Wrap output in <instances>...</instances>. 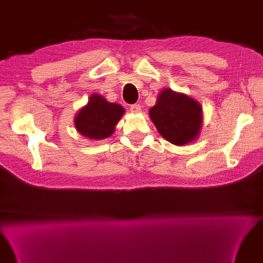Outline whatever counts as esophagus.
Here are the masks:
<instances>
[{"label":"esophagus","instance_id":"1","mask_svg":"<svg viewBox=\"0 0 263 263\" xmlns=\"http://www.w3.org/2000/svg\"><path fill=\"white\" fill-rule=\"evenodd\" d=\"M130 110H131L132 112H135V114H138V112L141 111V105H139V104L131 105Z\"/></svg>","mask_w":263,"mask_h":263}]
</instances>
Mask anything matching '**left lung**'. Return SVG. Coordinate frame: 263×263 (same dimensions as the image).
<instances>
[{"mask_svg":"<svg viewBox=\"0 0 263 263\" xmlns=\"http://www.w3.org/2000/svg\"><path fill=\"white\" fill-rule=\"evenodd\" d=\"M149 116L159 135L177 146L197 139L202 126V107L198 102L171 89L159 93Z\"/></svg>","mask_w":263,"mask_h":263,"instance_id":"obj_1","label":"left lung"}]
</instances>
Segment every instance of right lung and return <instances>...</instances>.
<instances>
[{
  "mask_svg": "<svg viewBox=\"0 0 263 263\" xmlns=\"http://www.w3.org/2000/svg\"><path fill=\"white\" fill-rule=\"evenodd\" d=\"M124 114V108L108 102L104 97L92 95L85 107L75 117V126L82 136L92 140L110 137L115 126Z\"/></svg>",
  "mask_w": 263,
  "mask_h": 263,
  "instance_id": "right-lung-1",
  "label": "right lung"
}]
</instances>
